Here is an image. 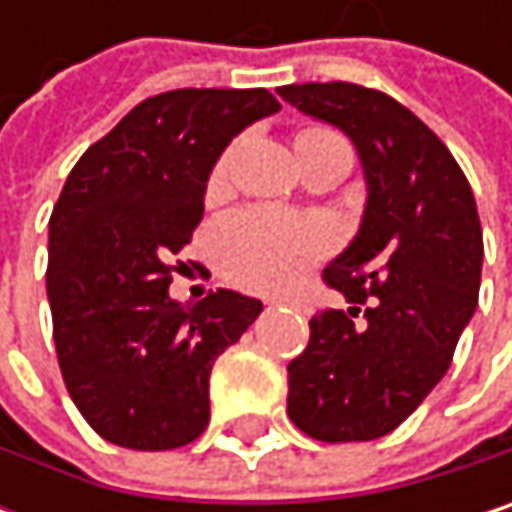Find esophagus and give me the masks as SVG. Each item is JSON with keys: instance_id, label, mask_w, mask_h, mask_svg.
<instances>
[{"instance_id": "1", "label": "esophagus", "mask_w": 512, "mask_h": 512, "mask_svg": "<svg viewBox=\"0 0 512 512\" xmlns=\"http://www.w3.org/2000/svg\"><path fill=\"white\" fill-rule=\"evenodd\" d=\"M269 305H278V299H272V302H269Z\"/></svg>"}]
</instances>
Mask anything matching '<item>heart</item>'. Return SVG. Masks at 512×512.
Here are the masks:
<instances>
[{"label": "heart", "instance_id": "obj_1", "mask_svg": "<svg viewBox=\"0 0 512 512\" xmlns=\"http://www.w3.org/2000/svg\"><path fill=\"white\" fill-rule=\"evenodd\" d=\"M344 142L329 127H302L293 148ZM231 154H225L207 180V198H222L228 189ZM329 231L317 222L278 216L272 210H240L222 219L213 231V257L219 269L249 290H284L299 272L326 255Z\"/></svg>", "mask_w": 512, "mask_h": 512}]
</instances>
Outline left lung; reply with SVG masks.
<instances>
[{
  "instance_id": "1",
  "label": "left lung",
  "mask_w": 512,
  "mask_h": 512,
  "mask_svg": "<svg viewBox=\"0 0 512 512\" xmlns=\"http://www.w3.org/2000/svg\"><path fill=\"white\" fill-rule=\"evenodd\" d=\"M278 94L344 130L367 183L356 240L323 272L350 308L311 317L308 347L287 364V415L320 442H370L397 430L451 367L480 290L477 204L442 139L394 97L353 82Z\"/></svg>"
}]
</instances>
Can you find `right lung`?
<instances>
[{
	"label": "right lung",
	"mask_w": 512,
	"mask_h": 512,
	"mask_svg": "<svg viewBox=\"0 0 512 512\" xmlns=\"http://www.w3.org/2000/svg\"><path fill=\"white\" fill-rule=\"evenodd\" d=\"M278 109L266 88L165 91L73 165L50 216L52 338L70 400L106 442L171 451L207 430L213 361L263 305L237 290L180 305L168 284L216 159Z\"/></svg>",
	"instance_id": "right-lung-1"
}]
</instances>
